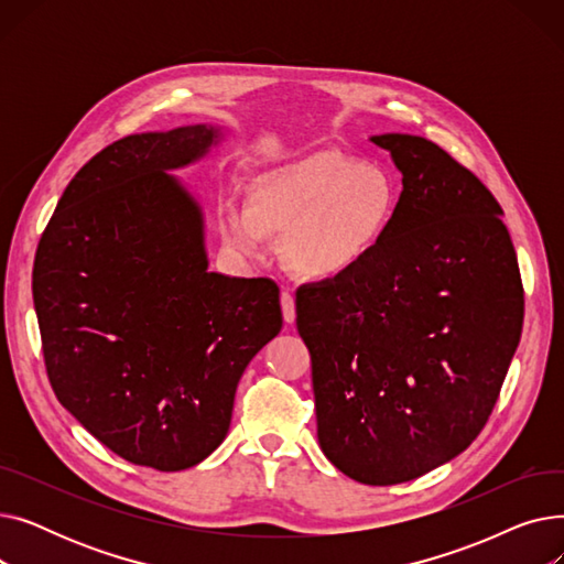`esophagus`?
<instances>
[{"mask_svg": "<svg viewBox=\"0 0 564 564\" xmlns=\"http://www.w3.org/2000/svg\"><path fill=\"white\" fill-rule=\"evenodd\" d=\"M281 311H283V319L288 324H292L294 317H297V313H294V297H292V292H288V290L281 292Z\"/></svg>", "mask_w": 564, "mask_h": 564, "instance_id": "esophagus-1", "label": "esophagus"}]
</instances>
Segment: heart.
Returning <instances> with one entry per match:
<instances>
[{
	"label": "heart",
	"instance_id": "b5f03b06",
	"mask_svg": "<svg viewBox=\"0 0 564 564\" xmlns=\"http://www.w3.org/2000/svg\"><path fill=\"white\" fill-rule=\"evenodd\" d=\"M398 192L389 173L338 153L262 173L251 205L221 200L217 219L226 242L249 258H264L279 232L283 260L306 279H338L361 264L389 232Z\"/></svg>",
	"mask_w": 564,
	"mask_h": 564
}]
</instances>
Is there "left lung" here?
Instances as JSON below:
<instances>
[{
  "label": "left lung",
  "mask_w": 564,
  "mask_h": 564,
  "mask_svg": "<svg viewBox=\"0 0 564 564\" xmlns=\"http://www.w3.org/2000/svg\"><path fill=\"white\" fill-rule=\"evenodd\" d=\"M402 192L351 272L297 290L317 441L347 478L387 487L464 453L517 351L523 288L491 192L425 137L387 132Z\"/></svg>",
  "instance_id": "1"
}]
</instances>
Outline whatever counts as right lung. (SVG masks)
<instances>
[{
  "label": "right lung",
  "instance_id": "obj_1",
  "mask_svg": "<svg viewBox=\"0 0 564 564\" xmlns=\"http://www.w3.org/2000/svg\"><path fill=\"white\" fill-rule=\"evenodd\" d=\"M226 132L196 123L113 141L77 171L36 251L58 402L111 453L158 470L221 446L237 383L283 324L270 279L207 270L203 205L173 175Z\"/></svg>",
  "mask_w": 564,
  "mask_h": 564
}]
</instances>
